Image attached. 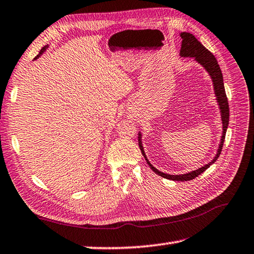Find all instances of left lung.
I'll return each mask as SVG.
<instances>
[{"label":"left lung","mask_w":254,"mask_h":254,"mask_svg":"<svg viewBox=\"0 0 254 254\" xmlns=\"http://www.w3.org/2000/svg\"><path fill=\"white\" fill-rule=\"evenodd\" d=\"M180 37H182V49H180V56L182 57H192L195 58V60L198 64H200L203 66L206 71L208 72L210 78L213 80V86H214V93L215 96H216V101L218 103V106H220V111H221V118H222V124H223V132H222V139L220 145H218L217 149V153L216 156L214 157V159L210 162H208L207 165H205L201 167V168H198L197 170L190 171L188 174H182V175H168L165 173H161L158 169L154 168V167L149 162L147 156H145L144 150L142 147V142H141V133L139 132V147L141 152L147 160L148 165L150 166L154 173L157 175L161 176V177L166 178V179H170V180H176V182H187V180H191L196 178L197 176H199L201 173L209 168L210 165L217 160L218 157L222 152V148H223V143H224V139H225V134H226V130H227V126H229V119H230V109H229V102H227V97L225 94V88H224V83H223V75L221 71L220 65L217 64L216 58L214 57V55L210 53L209 50H207L205 47L200 44V42L196 39L195 36H192L191 33L189 32H182L180 33Z\"/></svg>","instance_id":"1"}]
</instances>
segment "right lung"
<instances>
[{
  "label": "right lung",
  "instance_id": "right-lung-1",
  "mask_svg": "<svg viewBox=\"0 0 254 254\" xmlns=\"http://www.w3.org/2000/svg\"><path fill=\"white\" fill-rule=\"evenodd\" d=\"M47 48H48V46H45V47H44V48H42V49L40 50V53H39V55H38V56H37V57H36V58H34V59H37L38 57H40V56H41L42 54H44V53H45V51H46V49H47Z\"/></svg>",
  "mask_w": 254,
  "mask_h": 254
}]
</instances>
